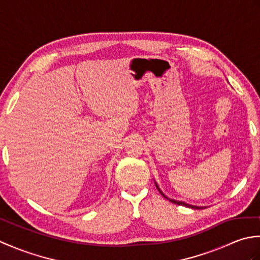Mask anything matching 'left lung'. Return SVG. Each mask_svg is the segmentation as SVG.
<instances>
[{
	"label": "left lung",
	"mask_w": 260,
	"mask_h": 260,
	"mask_svg": "<svg viewBox=\"0 0 260 260\" xmlns=\"http://www.w3.org/2000/svg\"><path fill=\"white\" fill-rule=\"evenodd\" d=\"M155 185H156V187H157V190L159 191V193H161V194L165 198V199H168L169 201H171V202H173V203H175V204H179V206H184V207H189V208H192V209H204V207H197V206H191V204H187V203H185V202H183V201H176V200H173V199H170V198H168L167 196L164 194V193L159 190V187H158V185L156 184V182H155Z\"/></svg>",
	"instance_id": "left-lung-1"
}]
</instances>
